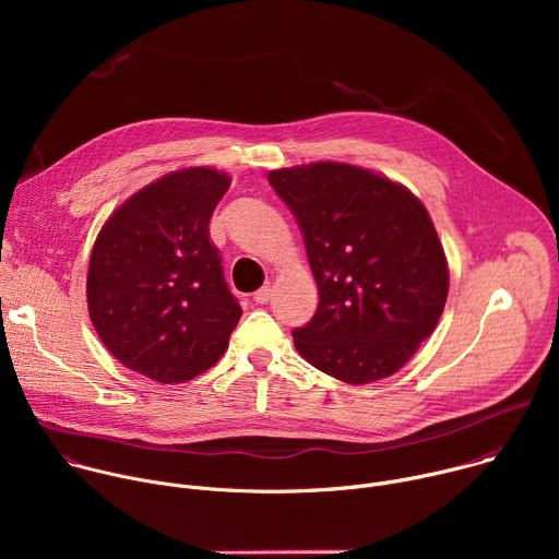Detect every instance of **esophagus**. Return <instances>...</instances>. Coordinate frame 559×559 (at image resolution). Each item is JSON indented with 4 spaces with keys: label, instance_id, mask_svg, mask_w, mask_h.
<instances>
[{
    "label": "esophagus",
    "instance_id": "1",
    "mask_svg": "<svg viewBox=\"0 0 559 559\" xmlns=\"http://www.w3.org/2000/svg\"><path fill=\"white\" fill-rule=\"evenodd\" d=\"M254 300L259 302V305H267L270 300H272V289L265 285V287H261L257 294H254Z\"/></svg>",
    "mask_w": 559,
    "mask_h": 559
}]
</instances>
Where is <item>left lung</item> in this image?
I'll list each match as a JSON object with an SVG mask.
<instances>
[{
    "label": "left lung",
    "mask_w": 559,
    "mask_h": 559,
    "mask_svg": "<svg viewBox=\"0 0 559 559\" xmlns=\"http://www.w3.org/2000/svg\"><path fill=\"white\" fill-rule=\"evenodd\" d=\"M296 216L318 307L294 330L298 354L349 384L403 369L436 330L449 267L423 201L376 173L321 162L272 170Z\"/></svg>",
    "instance_id": "8db88e82"
}]
</instances>
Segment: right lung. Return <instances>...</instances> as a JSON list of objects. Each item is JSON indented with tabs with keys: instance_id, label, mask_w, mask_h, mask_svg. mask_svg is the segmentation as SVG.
<instances>
[{
	"instance_id": "right-lung-1",
	"label": "right lung",
	"mask_w": 559,
	"mask_h": 559,
	"mask_svg": "<svg viewBox=\"0 0 559 559\" xmlns=\"http://www.w3.org/2000/svg\"><path fill=\"white\" fill-rule=\"evenodd\" d=\"M229 188L214 168L170 173L104 223L88 265V311L108 352L156 382H186L227 349L243 309L231 296L210 218Z\"/></svg>"
}]
</instances>
